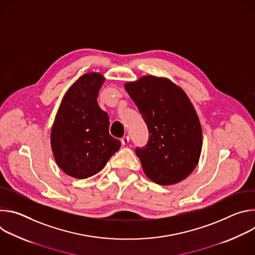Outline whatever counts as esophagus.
Listing matches in <instances>:
<instances>
[{
  "instance_id": "1",
  "label": "esophagus",
  "mask_w": 255,
  "mask_h": 255,
  "mask_svg": "<svg viewBox=\"0 0 255 255\" xmlns=\"http://www.w3.org/2000/svg\"><path fill=\"white\" fill-rule=\"evenodd\" d=\"M129 140H130L129 136H124V137L121 138V142H122L123 145H127L129 143Z\"/></svg>"
}]
</instances>
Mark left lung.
Returning a JSON list of instances; mask_svg holds the SVG:
<instances>
[{
    "instance_id": "1",
    "label": "left lung",
    "mask_w": 255,
    "mask_h": 255,
    "mask_svg": "<svg viewBox=\"0 0 255 255\" xmlns=\"http://www.w3.org/2000/svg\"><path fill=\"white\" fill-rule=\"evenodd\" d=\"M125 89L147 125L149 139L136 148L146 176L160 186L179 183L197 166L203 143L190 99L168 79L145 76Z\"/></svg>"
}]
</instances>
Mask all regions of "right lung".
<instances>
[{"instance_id": "right-lung-1", "label": "right lung", "mask_w": 255, "mask_h": 255, "mask_svg": "<svg viewBox=\"0 0 255 255\" xmlns=\"http://www.w3.org/2000/svg\"><path fill=\"white\" fill-rule=\"evenodd\" d=\"M105 78L98 72L82 76L65 93L51 129L57 165L69 176L87 178L101 171L121 142L109 133L108 114L98 105Z\"/></svg>"}]
</instances>
